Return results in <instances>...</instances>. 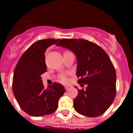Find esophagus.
Wrapping results in <instances>:
<instances>
[{
  "mask_svg": "<svg viewBox=\"0 0 133 133\" xmlns=\"http://www.w3.org/2000/svg\"><path fill=\"white\" fill-rule=\"evenodd\" d=\"M65 87V89L66 90H69V89H70V88H71V87H70V86H69V85H66L65 87Z\"/></svg>",
  "mask_w": 133,
  "mask_h": 133,
  "instance_id": "1",
  "label": "esophagus"
}]
</instances>
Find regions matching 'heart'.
I'll list each match as a JSON object with an SVG mask.
<instances>
[{"instance_id":"1","label":"heart","mask_w":133,"mask_h":133,"mask_svg":"<svg viewBox=\"0 0 133 133\" xmlns=\"http://www.w3.org/2000/svg\"><path fill=\"white\" fill-rule=\"evenodd\" d=\"M68 51H65L64 52H66ZM59 79L61 82H63V83H66V82H67V78L66 77V75H64V74H62L59 76Z\"/></svg>"}]
</instances>
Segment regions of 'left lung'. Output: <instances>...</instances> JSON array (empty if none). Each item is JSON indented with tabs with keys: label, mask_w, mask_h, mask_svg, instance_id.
<instances>
[{
	"label": "left lung",
	"mask_w": 133,
	"mask_h": 133,
	"mask_svg": "<svg viewBox=\"0 0 133 133\" xmlns=\"http://www.w3.org/2000/svg\"><path fill=\"white\" fill-rule=\"evenodd\" d=\"M57 46L71 50L77 58V77L81 86L74 99V108L86 117L103 115L116 96V71L109 55L98 44L84 39L63 38ZM83 84V85H82Z\"/></svg>",
	"instance_id": "8db88e82"
}]
</instances>
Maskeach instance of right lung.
I'll use <instances>...</instances> for the list:
<instances>
[{"mask_svg": "<svg viewBox=\"0 0 133 133\" xmlns=\"http://www.w3.org/2000/svg\"><path fill=\"white\" fill-rule=\"evenodd\" d=\"M59 41L54 38L36 41L25 50L15 67L12 80L14 95L22 110L32 117L55 112L58 100L65 92L64 87L56 83L45 89L41 77L46 71V50Z\"/></svg>", "mask_w": 133, "mask_h": 133, "instance_id": "right-lung-1", "label": "right lung"}]
</instances>
